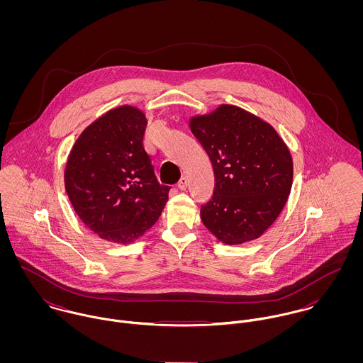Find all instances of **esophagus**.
<instances>
[{"instance_id": "34e87169", "label": "esophagus", "mask_w": 363, "mask_h": 363, "mask_svg": "<svg viewBox=\"0 0 363 363\" xmlns=\"http://www.w3.org/2000/svg\"><path fill=\"white\" fill-rule=\"evenodd\" d=\"M187 184H189V179L187 177H182L180 180H179V183H177V187H179V190H186L187 189Z\"/></svg>"}]
</instances>
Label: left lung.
Instances as JSON below:
<instances>
[{"label": "left lung", "mask_w": 363, "mask_h": 363, "mask_svg": "<svg viewBox=\"0 0 363 363\" xmlns=\"http://www.w3.org/2000/svg\"><path fill=\"white\" fill-rule=\"evenodd\" d=\"M215 174L212 200L201 220L222 243L259 239L285 207L294 162L285 141L261 117L235 104H219L189 120Z\"/></svg>", "instance_id": "obj_1"}]
</instances>
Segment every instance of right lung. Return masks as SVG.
Here are the masks:
<instances>
[{
	"mask_svg": "<svg viewBox=\"0 0 363 363\" xmlns=\"http://www.w3.org/2000/svg\"><path fill=\"white\" fill-rule=\"evenodd\" d=\"M147 124L137 106L113 107L81 133L67 159L64 184L74 211L107 242L143 238L169 200L143 144Z\"/></svg>",
	"mask_w": 363,
	"mask_h": 363,
	"instance_id": "right-lung-1",
	"label": "right lung"
}]
</instances>
